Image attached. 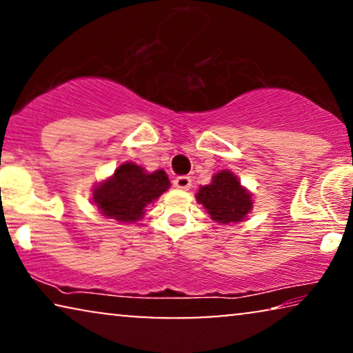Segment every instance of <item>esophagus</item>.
I'll return each mask as SVG.
<instances>
[{"label": "esophagus", "instance_id": "obj_1", "mask_svg": "<svg viewBox=\"0 0 353 353\" xmlns=\"http://www.w3.org/2000/svg\"><path fill=\"white\" fill-rule=\"evenodd\" d=\"M173 186H175L176 190L188 191L192 186V181L190 176H176L175 180H173Z\"/></svg>", "mask_w": 353, "mask_h": 353}]
</instances>
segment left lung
Here are the masks:
<instances>
[{"mask_svg":"<svg viewBox=\"0 0 353 353\" xmlns=\"http://www.w3.org/2000/svg\"><path fill=\"white\" fill-rule=\"evenodd\" d=\"M196 199L219 223L243 221L252 210V194L241 186L233 172L221 170L212 176L210 185L201 186Z\"/></svg>","mask_w":353,"mask_h":353,"instance_id":"obj_1","label":"left lung"}]
</instances>
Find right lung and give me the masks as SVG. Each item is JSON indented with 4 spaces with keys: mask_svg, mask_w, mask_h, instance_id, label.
<instances>
[{
    "mask_svg": "<svg viewBox=\"0 0 353 353\" xmlns=\"http://www.w3.org/2000/svg\"><path fill=\"white\" fill-rule=\"evenodd\" d=\"M170 188L163 170L148 173L133 162H125L114 175L94 186L93 201L101 214L123 223H132L144 215V209Z\"/></svg>",
    "mask_w": 353,
    "mask_h": 353,
    "instance_id": "1",
    "label": "right lung"
}]
</instances>
